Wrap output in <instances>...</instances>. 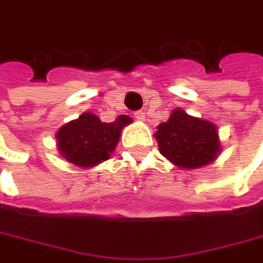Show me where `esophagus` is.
<instances>
[{
  "instance_id": "1",
  "label": "esophagus",
  "mask_w": 263,
  "mask_h": 263,
  "mask_svg": "<svg viewBox=\"0 0 263 263\" xmlns=\"http://www.w3.org/2000/svg\"><path fill=\"white\" fill-rule=\"evenodd\" d=\"M134 117H135V120L143 122L144 120V112L143 111H137V112H134Z\"/></svg>"
}]
</instances>
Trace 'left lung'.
<instances>
[{
	"instance_id": "1",
	"label": "left lung",
	"mask_w": 263,
	"mask_h": 263,
	"mask_svg": "<svg viewBox=\"0 0 263 263\" xmlns=\"http://www.w3.org/2000/svg\"><path fill=\"white\" fill-rule=\"evenodd\" d=\"M155 138L161 155L182 170L200 168L215 161L221 143L215 123L175 108L167 122L156 126Z\"/></svg>"
}]
</instances>
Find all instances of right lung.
<instances>
[{"instance_id": "obj_1", "label": "right lung", "mask_w": 263, "mask_h": 263, "mask_svg": "<svg viewBox=\"0 0 263 263\" xmlns=\"http://www.w3.org/2000/svg\"><path fill=\"white\" fill-rule=\"evenodd\" d=\"M129 123L132 119L125 114L107 123L93 112H83L78 119L63 125L55 134L59 154L77 167L91 168L111 156L122 129Z\"/></svg>"}]
</instances>
